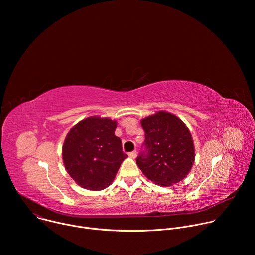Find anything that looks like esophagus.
<instances>
[{"label":"esophagus","mask_w":255,"mask_h":255,"mask_svg":"<svg viewBox=\"0 0 255 255\" xmlns=\"http://www.w3.org/2000/svg\"><path fill=\"white\" fill-rule=\"evenodd\" d=\"M131 158H135L136 156H137V151L136 150H134V151H131V152H129V154H128Z\"/></svg>","instance_id":"1"}]
</instances>
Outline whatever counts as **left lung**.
Listing matches in <instances>:
<instances>
[{"instance_id":"obj_1","label":"left lung","mask_w":255,"mask_h":255,"mask_svg":"<svg viewBox=\"0 0 255 255\" xmlns=\"http://www.w3.org/2000/svg\"><path fill=\"white\" fill-rule=\"evenodd\" d=\"M141 125L145 140L136 163L144 175L162 187L184 179L195 159L192 135L185 123L160 111L142 119Z\"/></svg>"}]
</instances>
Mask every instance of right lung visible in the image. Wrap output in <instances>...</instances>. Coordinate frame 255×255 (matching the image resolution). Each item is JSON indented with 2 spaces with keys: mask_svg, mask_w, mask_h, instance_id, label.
<instances>
[{
  "mask_svg": "<svg viewBox=\"0 0 255 255\" xmlns=\"http://www.w3.org/2000/svg\"><path fill=\"white\" fill-rule=\"evenodd\" d=\"M116 121L89 117L71 128L63 147L62 158L69 175L82 188L101 191L112 183L127 157L115 136Z\"/></svg>",
  "mask_w": 255,
  "mask_h": 255,
  "instance_id": "add662e5",
  "label": "right lung"
}]
</instances>
